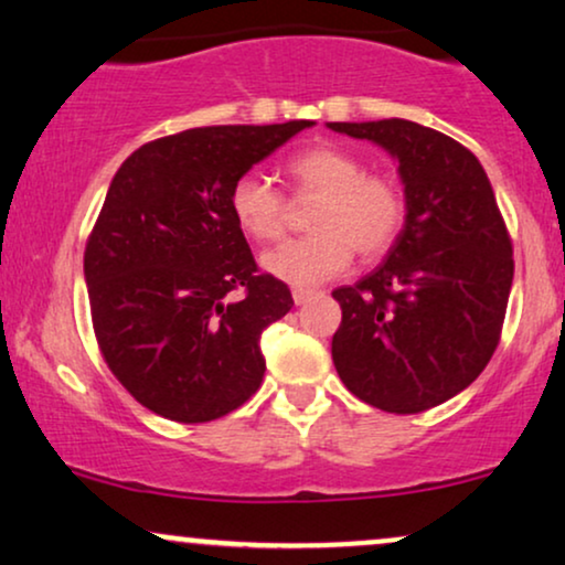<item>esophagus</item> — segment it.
I'll return each instance as SVG.
<instances>
[{"mask_svg": "<svg viewBox=\"0 0 565 565\" xmlns=\"http://www.w3.org/2000/svg\"><path fill=\"white\" fill-rule=\"evenodd\" d=\"M311 296H315V290H306V288H294V301H296V306L306 303V301H309Z\"/></svg>", "mask_w": 565, "mask_h": 565, "instance_id": "esophagus-1", "label": "esophagus"}]
</instances>
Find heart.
<instances>
[{
  "label": "heart",
  "mask_w": 565,
  "mask_h": 565,
  "mask_svg": "<svg viewBox=\"0 0 565 565\" xmlns=\"http://www.w3.org/2000/svg\"><path fill=\"white\" fill-rule=\"evenodd\" d=\"M296 196H317L309 212L311 235L285 241L262 256V267L290 285H317L353 259L374 262L398 241L406 196L398 180L369 172L356 151L338 143H311L282 162ZM230 214L256 243L277 241L288 222L282 193L259 172H246L230 188Z\"/></svg>",
  "instance_id": "obj_1"
}]
</instances>
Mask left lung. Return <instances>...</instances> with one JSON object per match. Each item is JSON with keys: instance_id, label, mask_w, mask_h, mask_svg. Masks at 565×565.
<instances>
[{"instance_id": "8db88e82", "label": "left lung", "mask_w": 565, "mask_h": 565, "mask_svg": "<svg viewBox=\"0 0 565 565\" xmlns=\"http://www.w3.org/2000/svg\"><path fill=\"white\" fill-rule=\"evenodd\" d=\"M398 159L406 225L387 259L332 290L343 309L332 361L356 398L422 414L469 387L503 332L513 243L487 172L466 146L419 122H330Z\"/></svg>"}]
</instances>
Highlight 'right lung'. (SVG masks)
Returning <instances> with one entry per match:
<instances>
[{
	"mask_svg": "<svg viewBox=\"0 0 565 565\" xmlns=\"http://www.w3.org/2000/svg\"><path fill=\"white\" fill-rule=\"evenodd\" d=\"M309 125L191 128L113 178L83 254L90 322L109 372L164 419H220L262 385L259 338L294 296L256 267L230 188Z\"/></svg>",
	"mask_w": 565,
	"mask_h": 565,
	"instance_id": "right-lung-1",
	"label": "right lung"
}]
</instances>
